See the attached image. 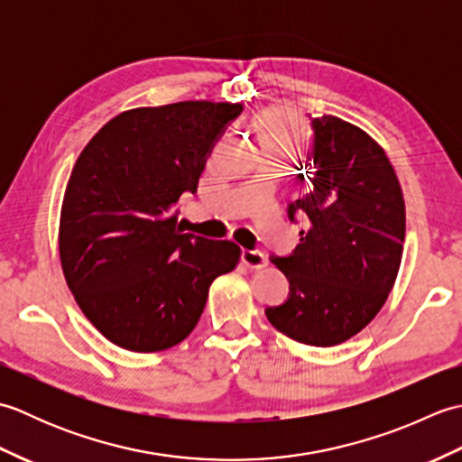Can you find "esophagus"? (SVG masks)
I'll list each match as a JSON object with an SVG mask.
<instances>
[{
    "mask_svg": "<svg viewBox=\"0 0 462 462\" xmlns=\"http://www.w3.org/2000/svg\"><path fill=\"white\" fill-rule=\"evenodd\" d=\"M242 262H244V266L250 268V270H263L268 266L266 256H263L262 252H256V250H244L242 252Z\"/></svg>",
    "mask_w": 462,
    "mask_h": 462,
    "instance_id": "esophagus-1",
    "label": "esophagus"
}]
</instances>
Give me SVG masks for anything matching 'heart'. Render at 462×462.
I'll list each match as a JSON object with an SVG mask.
<instances>
[{"mask_svg": "<svg viewBox=\"0 0 462 462\" xmlns=\"http://www.w3.org/2000/svg\"><path fill=\"white\" fill-rule=\"evenodd\" d=\"M258 136L262 149L298 151L303 141V129L290 109H268L258 119Z\"/></svg>", "mask_w": 462, "mask_h": 462, "instance_id": "b5f03b06", "label": "heart"}]
</instances>
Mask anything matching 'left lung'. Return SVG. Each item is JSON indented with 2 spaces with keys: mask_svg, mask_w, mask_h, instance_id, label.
<instances>
[{
  "mask_svg": "<svg viewBox=\"0 0 462 462\" xmlns=\"http://www.w3.org/2000/svg\"><path fill=\"white\" fill-rule=\"evenodd\" d=\"M313 139L288 206L306 220L290 256L272 258L290 296L266 318L283 336L331 347L367 326L393 290L403 256L405 200L385 151L337 116L311 119Z\"/></svg>",
  "mask_w": 462,
  "mask_h": 462,
  "instance_id": "left-lung-1",
  "label": "left lung"
}]
</instances>
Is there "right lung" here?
<instances>
[{
  "mask_svg": "<svg viewBox=\"0 0 462 462\" xmlns=\"http://www.w3.org/2000/svg\"><path fill=\"white\" fill-rule=\"evenodd\" d=\"M242 109L139 106L106 123L77 159L59 258L81 311L115 346L152 353L189 337L210 283L240 262L234 242L184 234L174 204L199 189L206 159Z\"/></svg>",
  "mask_w": 462,
  "mask_h": 462,
  "instance_id": "right-lung-1",
  "label": "right lung"
}]
</instances>
